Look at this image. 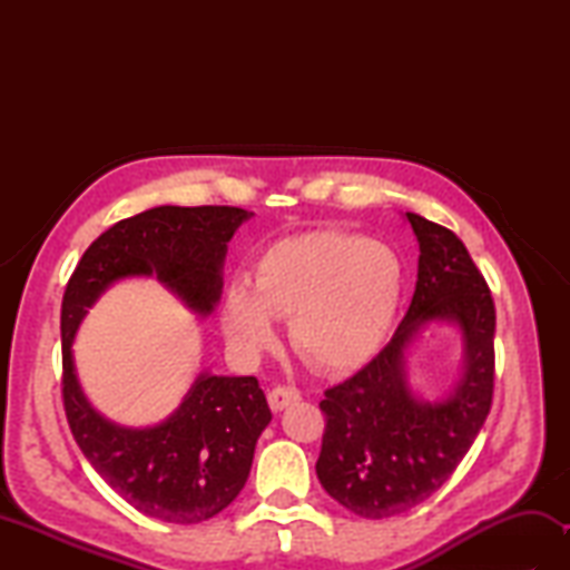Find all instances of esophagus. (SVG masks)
<instances>
[{
    "mask_svg": "<svg viewBox=\"0 0 570 570\" xmlns=\"http://www.w3.org/2000/svg\"><path fill=\"white\" fill-rule=\"evenodd\" d=\"M298 399H301V392L296 390V386H274V390L269 392V406L274 411H282L288 404L298 402Z\"/></svg>",
    "mask_w": 570,
    "mask_h": 570,
    "instance_id": "34e87169",
    "label": "esophagus"
}]
</instances>
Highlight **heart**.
<instances>
[{"label":"heart","mask_w":570,"mask_h":570,"mask_svg":"<svg viewBox=\"0 0 570 570\" xmlns=\"http://www.w3.org/2000/svg\"><path fill=\"white\" fill-rule=\"evenodd\" d=\"M402 288V264L382 242L318 229L262 252L249 292L233 286L223 301V331L235 353L257 357L276 343L274 321H288L311 367L347 372L382 347Z\"/></svg>","instance_id":"b5f03b06"}]
</instances>
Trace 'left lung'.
Listing matches in <instances>:
<instances>
[{
	"label": "left lung",
	"mask_w": 570,
	"mask_h": 570,
	"mask_svg": "<svg viewBox=\"0 0 570 570\" xmlns=\"http://www.w3.org/2000/svg\"><path fill=\"white\" fill-rule=\"evenodd\" d=\"M419 239V282L404 321L382 353L325 390L321 485L365 519L409 512L453 475L485 423L494 392V301L455 233L406 213ZM431 320H453L466 341V372L451 397L410 396L403 350Z\"/></svg>",
	"instance_id": "obj_1"
}]
</instances>
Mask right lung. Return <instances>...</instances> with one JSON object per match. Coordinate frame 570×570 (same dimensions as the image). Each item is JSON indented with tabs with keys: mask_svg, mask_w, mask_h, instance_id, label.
Listing matches in <instances>:
<instances>
[{
	"mask_svg": "<svg viewBox=\"0 0 570 570\" xmlns=\"http://www.w3.org/2000/svg\"><path fill=\"white\" fill-rule=\"evenodd\" d=\"M252 213L233 205L144 210L85 249L60 306L63 409L82 455L119 498L141 514L171 524H198L223 512L245 488L254 445L272 421L257 377L200 374L184 404L151 429H122L95 411L72 370V337L88 308L117 278L149 276L198 313L223 292L227 242Z\"/></svg>",
	"mask_w": 570,
	"mask_h": 570,
	"instance_id": "add662e5",
	"label": "right lung"
}]
</instances>
